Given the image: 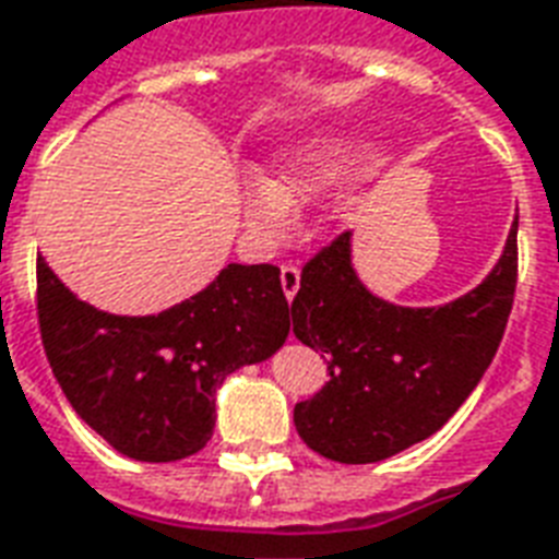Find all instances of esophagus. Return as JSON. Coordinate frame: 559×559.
Masks as SVG:
<instances>
[{
	"label": "esophagus",
	"mask_w": 559,
	"mask_h": 559,
	"mask_svg": "<svg viewBox=\"0 0 559 559\" xmlns=\"http://www.w3.org/2000/svg\"><path fill=\"white\" fill-rule=\"evenodd\" d=\"M299 281H301V272L296 263H284L281 266V287H284V296L293 301V296L299 293Z\"/></svg>",
	"instance_id": "1"
}]
</instances>
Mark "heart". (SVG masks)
<instances>
[{
	"instance_id": "obj_1",
	"label": "heart",
	"mask_w": 559,
	"mask_h": 559,
	"mask_svg": "<svg viewBox=\"0 0 559 559\" xmlns=\"http://www.w3.org/2000/svg\"><path fill=\"white\" fill-rule=\"evenodd\" d=\"M373 165L370 147L353 139H313L293 147L278 163V175H248L239 186V206L251 234L278 242L296 222V204L337 195L358 183Z\"/></svg>"
}]
</instances>
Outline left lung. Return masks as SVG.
Here are the masks:
<instances>
[{
    "instance_id": "1",
    "label": "left lung",
    "mask_w": 559,
    "mask_h": 559,
    "mask_svg": "<svg viewBox=\"0 0 559 559\" xmlns=\"http://www.w3.org/2000/svg\"><path fill=\"white\" fill-rule=\"evenodd\" d=\"M519 218L486 281L441 308L379 299L353 269L346 230L301 269L293 334L329 358V382L296 403L301 441L343 465L382 462L448 424L486 373L519 275Z\"/></svg>"
}]
</instances>
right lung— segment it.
I'll use <instances>...</instances> for the list:
<instances>
[{
    "instance_id": "obj_1",
    "label": "right lung",
    "mask_w": 559,
    "mask_h": 559,
    "mask_svg": "<svg viewBox=\"0 0 559 559\" xmlns=\"http://www.w3.org/2000/svg\"><path fill=\"white\" fill-rule=\"evenodd\" d=\"M290 317L272 263H227L210 287L168 311L118 317L76 299L37 258L49 367L76 415L139 462H177L204 448L222 382L281 349Z\"/></svg>"
}]
</instances>
